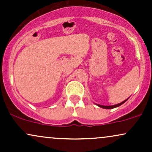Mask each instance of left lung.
Here are the masks:
<instances>
[{"label": "left lung", "mask_w": 152, "mask_h": 152, "mask_svg": "<svg viewBox=\"0 0 152 152\" xmlns=\"http://www.w3.org/2000/svg\"><path fill=\"white\" fill-rule=\"evenodd\" d=\"M127 100H128V99H126V100H124V102H121V103H119V104H115V105H113V106H104V105H100V104H96V105L98 106H99V107L102 108V109H114V108H116V107H118V106H121V104H124V103L126 102Z\"/></svg>", "instance_id": "1"}]
</instances>
